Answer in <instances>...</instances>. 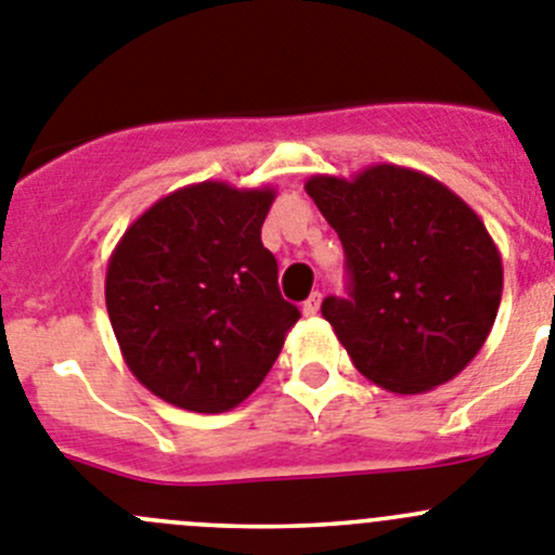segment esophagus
<instances>
[{
  "label": "esophagus",
  "mask_w": 555,
  "mask_h": 555,
  "mask_svg": "<svg viewBox=\"0 0 555 555\" xmlns=\"http://www.w3.org/2000/svg\"><path fill=\"white\" fill-rule=\"evenodd\" d=\"M320 301H323V295L320 293H312L307 298V301H304V314H307V318H312V314H318L320 312Z\"/></svg>",
  "instance_id": "1"
}]
</instances>
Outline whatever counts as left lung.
Returning <instances> with one entry per match:
<instances>
[{"label": "left lung", "instance_id": "1", "mask_svg": "<svg viewBox=\"0 0 555 555\" xmlns=\"http://www.w3.org/2000/svg\"><path fill=\"white\" fill-rule=\"evenodd\" d=\"M339 235L348 298L323 318L356 370L395 395H424L470 364L495 323L504 266L479 216L441 180L397 164L307 180Z\"/></svg>", "mask_w": 555, "mask_h": 555}]
</instances>
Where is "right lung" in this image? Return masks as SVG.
<instances>
[{
  "label": "right lung",
  "mask_w": 555,
  "mask_h": 555,
  "mask_svg": "<svg viewBox=\"0 0 555 555\" xmlns=\"http://www.w3.org/2000/svg\"><path fill=\"white\" fill-rule=\"evenodd\" d=\"M276 191L221 180L160 196L106 268V309L128 370L183 411L224 413L266 380L301 312L279 293L262 221Z\"/></svg>",
  "instance_id": "right-lung-1"
}]
</instances>
